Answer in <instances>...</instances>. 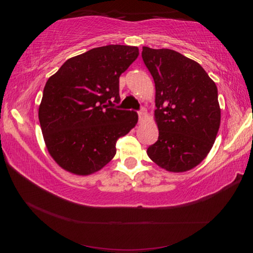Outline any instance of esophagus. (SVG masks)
Masks as SVG:
<instances>
[{"mask_svg": "<svg viewBox=\"0 0 253 253\" xmlns=\"http://www.w3.org/2000/svg\"><path fill=\"white\" fill-rule=\"evenodd\" d=\"M146 114H147V110L146 109H145L144 108V107H143V108H141L140 110H139V112H138V116H139V120L141 121V120H143L144 119V117L145 116H146Z\"/></svg>", "mask_w": 253, "mask_h": 253, "instance_id": "1", "label": "esophagus"}]
</instances>
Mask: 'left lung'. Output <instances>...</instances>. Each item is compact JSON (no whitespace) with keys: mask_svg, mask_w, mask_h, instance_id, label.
<instances>
[{"mask_svg":"<svg viewBox=\"0 0 253 253\" xmlns=\"http://www.w3.org/2000/svg\"><path fill=\"white\" fill-rule=\"evenodd\" d=\"M155 84L158 141L147 155L172 172L190 170L210 153L220 127L215 83L202 65L171 49L143 47Z\"/></svg>","mask_w":253,"mask_h":253,"instance_id":"left-lung-1","label":"left lung"}]
</instances>
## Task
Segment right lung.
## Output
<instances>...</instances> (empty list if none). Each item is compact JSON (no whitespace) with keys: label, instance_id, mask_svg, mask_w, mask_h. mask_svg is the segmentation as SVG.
<instances>
[{"label":"right lung","instance_id":"add662e5","mask_svg":"<svg viewBox=\"0 0 253 253\" xmlns=\"http://www.w3.org/2000/svg\"><path fill=\"white\" fill-rule=\"evenodd\" d=\"M139 55L123 44L93 48L69 58L48 79L39 121L51 158L69 172L89 175L116 154V141L134 127L138 115L116 109L120 76Z\"/></svg>","mask_w":253,"mask_h":253}]
</instances>
